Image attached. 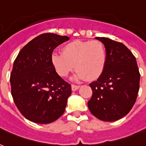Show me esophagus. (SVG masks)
<instances>
[{"instance_id": "1", "label": "esophagus", "mask_w": 146, "mask_h": 146, "mask_svg": "<svg viewBox=\"0 0 146 146\" xmlns=\"http://www.w3.org/2000/svg\"><path fill=\"white\" fill-rule=\"evenodd\" d=\"M80 86H76V85H72L71 86V89H72V91H76L78 89H80Z\"/></svg>"}]
</instances>
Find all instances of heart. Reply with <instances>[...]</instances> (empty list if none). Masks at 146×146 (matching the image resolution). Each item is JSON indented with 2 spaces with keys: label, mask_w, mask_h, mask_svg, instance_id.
Returning a JSON list of instances; mask_svg holds the SVG:
<instances>
[{
  "label": "heart",
  "mask_w": 146,
  "mask_h": 146,
  "mask_svg": "<svg viewBox=\"0 0 146 146\" xmlns=\"http://www.w3.org/2000/svg\"><path fill=\"white\" fill-rule=\"evenodd\" d=\"M61 52L54 53L50 57L53 67L61 77H67L74 67L76 70V80L86 78L93 81L104 73L108 54L104 44L100 41L74 40L64 44Z\"/></svg>",
  "instance_id": "heart-1"
}]
</instances>
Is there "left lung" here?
Listing matches in <instances>:
<instances>
[{"mask_svg": "<svg viewBox=\"0 0 146 146\" xmlns=\"http://www.w3.org/2000/svg\"><path fill=\"white\" fill-rule=\"evenodd\" d=\"M108 54L104 73L89 84L92 96L90 112L103 121H115L129 113L136 102L140 73L136 57L124 44L104 37H96Z\"/></svg>", "mask_w": 146, "mask_h": 146, "instance_id": "obj_1", "label": "left lung"}]
</instances>
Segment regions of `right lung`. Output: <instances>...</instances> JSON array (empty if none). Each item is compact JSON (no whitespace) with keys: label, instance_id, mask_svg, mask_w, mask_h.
Here are the masks:
<instances>
[{"label":"right lung","instance_id":"1","mask_svg":"<svg viewBox=\"0 0 146 146\" xmlns=\"http://www.w3.org/2000/svg\"><path fill=\"white\" fill-rule=\"evenodd\" d=\"M54 33L38 35L21 49L10 74L11 94L20 113L30 121L47 124L64 113L71 86L53 67L54 49L69 40Z\"/></svg>","mask_w":146,"mask_h":146}]
</instances>
